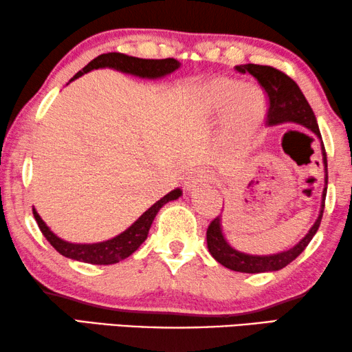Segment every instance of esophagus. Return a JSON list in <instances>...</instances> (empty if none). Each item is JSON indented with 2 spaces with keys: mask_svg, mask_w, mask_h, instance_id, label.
Instances as JSON below:
<instances>
[{
  "mask_svg": "<svg viewBox=\"0 0 352 352\" xmlns=\"http://www.w3.org/2000/svg\"><path fill=\"white\" fill-rule=\"evenodd\" d=\"M209 181H210V176L207 175V171L197 170V171H193L192 175H188L187 179L184 181V187H186L187 190H193L195 187L199 186V184L209 182Z\"/></svg>",
  "mask_w": 352,
  "mask_h": 352,
  "instance_id": "obj_1",
  "label": "esophagus"
}]
</instances>
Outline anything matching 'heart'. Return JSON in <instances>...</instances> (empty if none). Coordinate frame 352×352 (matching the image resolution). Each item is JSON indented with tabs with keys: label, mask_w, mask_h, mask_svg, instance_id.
<instances>
[{
	"label": "heart",
	"mask_w": 352,
	"mask_h": 352,
	"mask_svg": "<svg viewBox=\"0 0 352 352\" xmlns=\"http://www.w3.org/2000/svg\"><path fill=\"white\" fill-rule=\"evenodd\" d=\"M201 112L210 117L224 113V124L230 135L246 140L261 126L265 98L261 87L230 78H212L197 91Z\"/></svg>",
	"instance_id": "1"
}]
</instances>
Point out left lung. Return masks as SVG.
Returning <instances> with one entry per match:
<instances>
[{
    "mask_svg": "<svg viewBox=\"0 0 352 352\" xmlns=\"http://www.w3.org/2000/svg\"><path fill=\"white\" fill-rule=\"evenodd\" d=\"M235 70L240 73H250L254 76L258 84L262 85L268 101V112H267V124L268 126H278L284 123H293L299 124L312 131L314 134L321 140L320 128L316 123L315 113L312 107L309 106L306 96L302 95L301 89L292 78L287 76L285 73L276 70L273 67L268 65H256V63H246V65L235 67ZM321 153H322V165H324V188H322L321 195V207L320 214L316 218L314 226L309 229V232L298 241L295 246L290 250L276 252V254H267V256H256V254H246V252L237 251L235 248L229 243L223 234L221 228V215L217 217L214 221L207 228V248L212 257L215 258L218 263L226 267L232 272L240 273H270L278 272L287 267L290 262L301 254L306 250V246L314 239L316 230L320 228L322 210H324V199L327 192V159H326V149L321 142Z\"/></svg>",
    "mask_w": 352,
    "mask_h": 352,
    "instance_id": "1",
    "label": "left lung"
}]
</instances>
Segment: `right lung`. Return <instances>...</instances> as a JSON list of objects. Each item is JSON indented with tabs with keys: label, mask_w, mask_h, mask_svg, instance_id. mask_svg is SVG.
I'll return each instance as SVG.
<instances>
[{
	"label": "right lung",
	"mask_w": 352,
	"mask_h": 352,
	"mask_svg": "<svg viewBox=\"0 0 352 352\" xmlns=\"http://www.w3.org/2000/svg\"><path fill=\"white\" fill-rule=\"evenodd\" d=\"M179 67L181 62L171 59V57H168V59H140V57H132L122 53H107L90 60L82 70L74 74L70 79V82L80 78L85 73L98 70V68H112V70L122 72L124 74H131V76H137L142 79H160L165 78L166 74L176 72ZM181 195V188L171 190L170 193H166L164 198H160L157 203H154L149 207L146 212H143V215L137 221L132 223L128 229L123 230L122 234H118L117 237L111 240L100 241V243H70V241L57 237L53 230L46 226V223L40 218L34 207L32 214L40 230L45 235V239L63 257L91 265H112L129 257L132 252L138 250V246L146 240L149 228H151L160 207L165 206L168 201L177 199Z\"/></svg>",
	"instance_id": "right-lung-1"
}]
</instances>
